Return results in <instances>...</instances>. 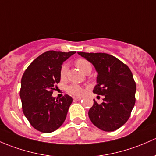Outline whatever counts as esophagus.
Returning a JSON list of instances; mask_svg holds the SVG:
<instances>
[{
	"instance_id": "1",
	"label": "esophagus",
	"mask_w": 156,
	"mask_h": 156,
	"mask_svg": "<svg viewBox=\"0 0 156 156\" xmlns=\"http://www.w3.org/2000/svg\"><path fill=\"white\" fill-rule=\"evenodd\" d=\"M82 99V97H78V96H74L73 99L75 100V101H78V100H81Z\"/></svg>"
}]
</instances>
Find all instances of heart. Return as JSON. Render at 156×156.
<instances>
[{
    "instance_id": "heart-1",
    "label": "heart",
    "mask_w": 156,
    "mask_h": 156,
    "mask_svg": "<svg viewBox=\"0 0 156 156\" xmlns=\"http://www.w3.org/2000/svg\"><path fill=\"white\" fill-rule=\"evenodd\" d=\"M75 66L78 67L79 69H81L83 73L85 74H89L92 70V66L87 60L84 58H78L75 60ZM67 72H68V66L66 63L61 66L60 69V78L61 81H65L66 79ZM66 92L69 94L75 96H82L84 91V88L82 86L77 83H72L66 87Z\"/></svg>"
}]
</instances>
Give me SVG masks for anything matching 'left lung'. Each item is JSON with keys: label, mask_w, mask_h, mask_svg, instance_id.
<instances>
[{"label": "left lung", "mask_w": 156, "mask_h": 156, "mask_svg": "<svg viewBox=\"0 0 156 156\" xmlns=\"http://www.w3.org/2000/svg\"><path fill=\"white\" fill-rule=\"evenodd\" d=\"M78 53L93 63L98 72L93 93L105 96L101 104L93 99L88 112L91 122L105 132L117 130L127 122L135 104L136 83L130 69L108 54Z\"/></svg>", "instance_id": "1"}]
</instances>
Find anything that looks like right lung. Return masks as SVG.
<instances>
[{"label": "right lung", "instance_id": "obj_1", "mask_svg": "<svg viewBox=\"0 0 156 156\" xmlns=\"http://www.w3.org/2000/svg\"><path fill=\"white\" fill-rule=\"evenodd\" d=\"M75 51H48L35 59L22 75L20 97L22 111L37 131L50 133L65 121L73 98L65 94L56 99L53 91L60 82V69Z\"/></svg>", "mask_w": 156, "mask_h": 156}]
</instances>
